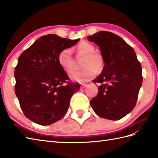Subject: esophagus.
Returning a JSON list of instances; mask_svg holds the SVG:
<instances>
[{"label": "esophagus", "instance_id": "obj_1", "mask_svg": "<svg viewBox=\"0 0 158 158\" xmlns=\"http://www.w3.org/2000/svg\"><path fill=\"white\" fill-rule=\"evenodd\" d=\"M87 87H88V85L87 84H82V85H81V90L85 89Z\"/></svg>", "mask_w": 158, "mask_h": 158}]
</instances>
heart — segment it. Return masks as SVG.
I'll use <instances>...</instances> for the list:
<instances>
[{"mask_svg":"<svg viewBox=\"0 0 158 158\" xmlns=\"http://www.w3.org/2000/svg\"><path fill=\"white\" fill-rule=\"evenodd\" d=\"M77 51L85 56L83 67L84 69L74 72L70 76L72 81L84 83L93 79L96 75V71H101L104 66L103 57L96 53L94 46L87 42H82L77 47ZM58 61L61 68L67 74L73 71V58L69 49H64L59 53Z\"/></svg>","mask_w":158,"mask_h":158,"instance_id":"obj_1","label":"heart"}]
</instances>
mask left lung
<instances>
[{
	"mask_svg": "<svg viewBox=\"0 0 158 158\" xmlns=\"http://www.w3.org/2000/svg\"><path fill=\"white\" fill-rule=\"evenodd\" d=\"M88 40L99 47L105 63L101 74L93 80L101 85L90 105L99 117L119 120L136 105L143 83L141 65L134 49L114 33L100 31Z\"/></svg>",
	"mask_w": 158,
	"mask_h": 158,
	"instance_id": "8db88e82",
	"label": "left lung"
}]
</instances>
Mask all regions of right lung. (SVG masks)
<instances>
[{"mask_svg":"<svg viewBox=\"0 0 158 158\" xmlns=\"http://www.w3.org/2000/svg\"><path fill=\"white\" fill-rule=\"evenodd\" d=\"M79 41L45 35L19 57L14 72L15 92L23 114L32 122L50 125L68 111L70 100L80 84H64L69 78L60 66L58 56Z\"/></svg>","mask_w":158,"mask_h":158,"instance_id":"obj_1","label":"right lung"}]
</instances>
